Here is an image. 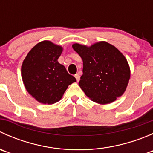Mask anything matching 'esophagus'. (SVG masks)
<instances>
[{"instance_id": "1", "label": "esophagus", "mask_w": 153, "mask_h": 153, "mask_svg": "<svg viewBox=\"0 0 153 153\" xmlns=\"http://www.w3.org/2000/svg\"><path fill=\"white\" fill-rule=\"evenodd\" d=\"M75 78H76L77 81H78H78H80V76H79V75H78V74H75Z\"/></svg>"}]
</instances>
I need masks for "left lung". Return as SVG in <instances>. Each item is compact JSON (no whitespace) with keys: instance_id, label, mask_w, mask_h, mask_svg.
Wrapping results in <instances>:
<instances>
[{"instance_id":"obj_1","label":"left lung","mask_w":153,"mask_h":153,"mask_svg":"<svg viewBox=\"0 0 153 153\" xmlns=\"http://www.w3.org/2000/svg\"><path fill=\"white\" fill-rule=\"evenodd\" d=\"M74 50L83 61L79 84L92 101L110 104L124 94L130 78V69L124 55L112 44L100 41L90 47L74 44Z\"/></svg>"}]
</instances>
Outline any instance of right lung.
Listing matches in <instances>:
<instances>
[{
  "label": "right lung",
  "instance_id": "obj_1",
  "mask_svg": "<svg viewBox=\"0 0 153 153\" xmlns=\"http://www.w3.org/2000/svg\"><path fill=\"white\" fill-rule=\"evenodd\" d=\"M63 47L49 41L38 43L27 54L21 76L27 92L38 102L52 104L61 99L68 86L75 82L58 58Z\"/></svg>",
  "mask_w": 153,
  "mask_h": 153
}]
</instances>
